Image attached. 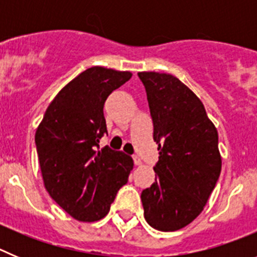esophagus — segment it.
I'll return each mask as SVG.
<instances>
[{
    "instance_id": "34e87169",
    "label": "esophagus",
    "mask_w": 257,
    "mask_h": 257,
    "mask_svg": "<svg viewBox=\"0 0 257 257\" xmlns=\"http://www.w3.org/2000/svg\"><path fill=\"white\" fill-rule=\"evenodd\" d=\"M133 160H134V163H135L136 166L142 165V160H140V157L138 156V154H134V156H133Z\"/></svg>"
}]
</instances>
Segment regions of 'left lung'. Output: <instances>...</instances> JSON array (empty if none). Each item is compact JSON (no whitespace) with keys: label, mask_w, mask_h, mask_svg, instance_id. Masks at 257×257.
I'll list each match as a JSON object with an SVG mask.
<instances>
[{"label":"left lung","mask_w":257,"mask_h":257,"mask_svg":"<svg viewBox=\"0 0 257 257\" xmlns=\"http://www.w3.org/2000/svg\"><path fill=\"white\" fill-rule=\"evenodd\" d=\"M138 76L160 151L156 181L142 192L144 217L157 230H179L202 212L219 180V136L202 101L180 79L157 72Z\"/></svg>","instance_id":"8db88e82"}]
</instances>
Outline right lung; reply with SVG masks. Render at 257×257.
Instances as JSON below:
<instances>
[{
  "label": "right lung",
  "instance_id": "obj_1",
  "mask_svg": "<svg viewBox=\"0 0 257 257\" xmlns=\"http://www.w3.org/2000/svg\"><path fill=\"white\" fill-rule=\"evenodd\" d=\"M130 72L92 67L77 76L51 101L36 131L45 188L79 221L103 219L128 180L133 158L99 142L108 134L104 103L131 78Z\"/></svg>",
  "mask_w": 257,
  "mask_h": 257
}]
</instances>
